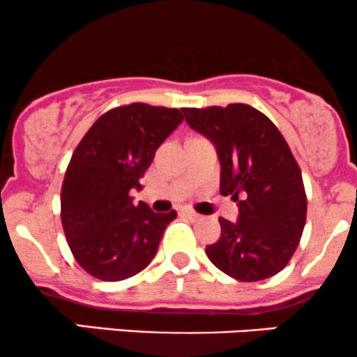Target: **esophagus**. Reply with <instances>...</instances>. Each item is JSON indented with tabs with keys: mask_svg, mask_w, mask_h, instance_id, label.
<instances>
[{
	"mask_svg": "<svg viewBox=\"0 0 357 357\" xmlns=\"http://www.w3.org/2000/svg\"><path fill=\"white\" fill-rule=\"evenodd\" d=\"M182 212L187 215V218H190L192 221H197V219H200V215L197 214V212H194L192 209H183Z\"/></svg>",
	"mask_w": 357,
	"mask_h": 357,
	"instance_id": "34e87169",
	"label": "esophagus"
}]
</instances>
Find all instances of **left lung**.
I'll return each mask as SVG.
<instances>
[{
  "mask_svg": "<svg viewBox=\"0 0 357 357\" xmlns=\"http://www.w3.org/2000/svg\"><path fill=\"white\" fill-rule=\"evenodd\" d=\"M192 130L214 143L221 194L238 202V221L219 218L221 238L206 248L219 270L239 282L282 271L297 250L307 218L302 172L270 118L248 104L183 109Z\"/></svg>",
  "mask_w": 357,
  "mask_h": 357,
  "instance_id": "obj_1",
  "label": "left lung"
}]
</instances>
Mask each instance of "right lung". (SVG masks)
Masks as SVG:
<instances>
[{"label": "right lung", "mask_w": 357, "mask_h": 357, "mask_svg": "<svg viewBox=\"0 0 357 357\" xmlns=\"http://www.w3.org/2000/svg\"><path fill=\"white\" fill-rule=\"evenodd\" d=\"M183 111V109H182ZM175 107L133 102L104 113L84 135L63 177L60 218L75 261L94 278L119 282L157 255L177 212H153L130 192L155 151L183 121Z\"/></svg>", "instance_id": "1"}]
</instances>
